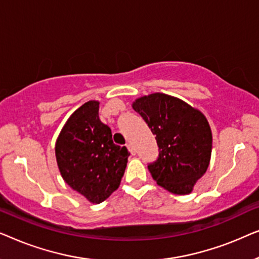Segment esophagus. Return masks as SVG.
Listing matches in <instances>:
<instances>
[{"mask_svg": "<svg viewBox=\"0 0 259 259\" xmlns=\"http://www.w3.org/2000/svg\"><path fill=\"white\" fill-rule=\"evenodd\" d=\"M126 146H127V148H128V151L131 152V154H132V155L136 154V150H134V147L132 146V145H131V144H127Z\"/></svg>", "mask_w": 259, "mask_h": 259, "instance_id": "34e87169", "label": "esophagus"}]
</instances>
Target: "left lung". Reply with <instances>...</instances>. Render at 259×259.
Listing matches in <instances>:
<instances>
[{"label": "left lung", "mask_w": 259, "mask_h": 259, "mask_svg": "<svg viewBox=\"0 0 259 259\" xmlns=\"http://www.w3.org/2000/svg\"><path fill=\"white\" fill-rule=\"evenodd\" d=\"M150 127L159 157L148 171L159 186L175 194H189L210 165L212 132L199 109L176 97L153 93L132 104Z\"/></svg>", "instance_id": "left-lung-1"}]
</instances>
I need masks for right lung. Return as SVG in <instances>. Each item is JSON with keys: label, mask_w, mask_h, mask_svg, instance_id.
I'll use <instances>...</instances> for the list:
<instances>
[{"label": "right lung", "mask_w": 259, "mask_h": 259, "mask_svg": "<svg viewBox=\"0 0 259 259\" xmlns=\"http://www.w3.org/2000/svg\"><path fill=\"white\" fill-rule=\"evenodd\" d=\"M128 155L125 146L113 143L111 128L99 119L95 100L69 116L55 144L63 180L93 204L102 203L118 189Z\"/></svg>", "instance_id": "right-lung-1"}]
</instances>
